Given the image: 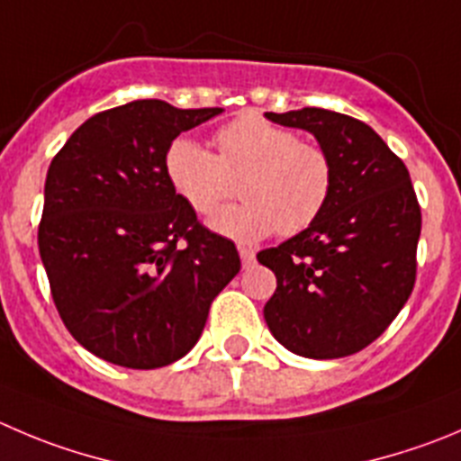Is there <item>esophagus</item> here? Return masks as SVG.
Wrapping results in <instances>:
<instances>
[{
  "instance_id": "obj_1",
  "label": "esophagus",
  "mask_w": 461,
  "mask_h": 461,
  "mask_svg": "<svg viewBox=\"0 0 461 461\" xmlns=\"http://www.w3.org/2000/svg\"><path fill=\"white\" fill-rule=\"evenodd\" d=\"M240 258H242L244 267H251L256 262V251L251 247H240Z\"/></svg>"
}]
</instances>
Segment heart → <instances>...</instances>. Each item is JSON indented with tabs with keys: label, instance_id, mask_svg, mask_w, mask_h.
Wrapping results in <instances>:
<instances>
[{
	"label": "heart",
	"instance_id": "obj_1",
	"mask_svg": "<svg viewBox=\"0 0 461 461\" xmlns=\"http://www.w3.org/2000/svg\"><path fill=\"white\" fill-rule=\"evenodd\" d=\"M208 151L176 138L165 151V176L178 199L201 217H212L240 183L242 203L210 221L219 235L258 242L276 230L303 233L323 214L335 190V162L314 142L260 115H242L214 133Z\"/></svg>",
	"mask_w": 461,
	"mask_h": 461
}]
</instances>
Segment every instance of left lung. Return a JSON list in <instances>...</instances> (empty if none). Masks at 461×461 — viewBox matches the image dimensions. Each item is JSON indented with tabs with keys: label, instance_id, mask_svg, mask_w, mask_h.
<instances>
[{
	"label": "left lung",
	"instance_id": "left-lung-1",
	"mask_svg": "<svg viewBox=\"0 0 461 461\" xmlns=\"http://www.w3.org/2000/svg\"><path fill=\"white\" fill-rule=\"evenodd\" d=\"M267 120L317 138L335 162V190L308 230L258 253L276 274L265 321L292 353L346 357L378 339L414 289L420 208L410 172L355 117L301 108Z\"/></svg>",
	"mask_w": 461,
	"mask_h": 461
}]
</instances>
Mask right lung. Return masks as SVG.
I'll list each match as a JSON object with an SVG mask.
<instances>
[{
	"instance_id": "right-lung-1",
	"label": "right lung",
	"mask_w": 461,
	"mask_h": 461,
	"mask_svg": "<svg viewBox=\"0 0 461 461\" xmlns=\"http://www.w3.org/2000/svg\"><path fill=\"white\" fill-rule=\"evenodd\" d=\"M221 108L140 99L83 122L47 172L38 247L65 328L96 357L158 369L199 341L240 271L165 176V151Z\"/></svg>"
}]
</instances>
